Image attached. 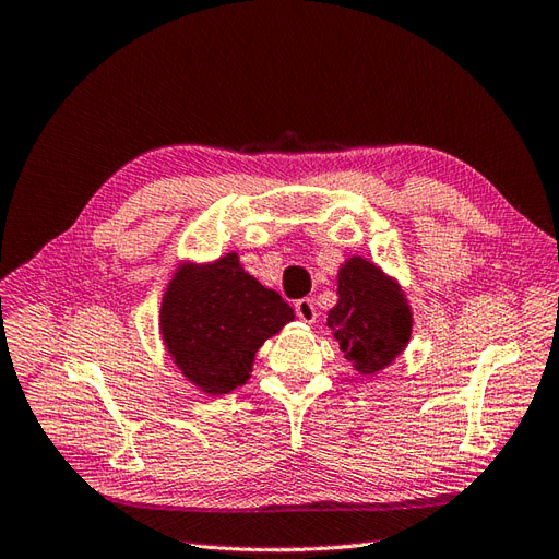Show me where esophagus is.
Returning a JSON list of instances; mask_svg holds the SVG:
<instances>
[{"mask_svg":"<svg viewBox=\"0 0 559 559\" xmlns=\"http://www.w3.org/2000/svg\"><path fill=\"white\" fill-rule=\"evenodd\" d=\"M295 313L299 317V321H305V323L317 321V307H313V302H311L309 297L297 299V302H295Z\"/></svg>","mask_w":559,"mask_h":559,"instance_id":"esophagus-1","label":"esophagus"}]
</instances>
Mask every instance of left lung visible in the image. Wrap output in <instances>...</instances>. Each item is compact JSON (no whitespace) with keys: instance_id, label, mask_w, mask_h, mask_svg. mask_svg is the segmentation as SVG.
I'll return each instance as SVG.
<instances>
[{"instance_id":"obj_1","label":"left lung","mask_w":559,"mask_h":559,"mask_svg":"<svg viewBox=\"0 0 559 559\" xmlns=\"http://www.w3.org/2000/svg\"><path fill=\"white\" fill-rule=\"evenodd\" d=\"M328 328L356 373L376 376L408 347L413 311L396 278L354 254L337 271V305L328 311Z\"/></svg>"}]
</instances>
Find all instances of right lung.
<instances>
[{
  "label": "right lung",
  "mask_w": 559,
  "mask_h": 559,
  "mask_svg": "<svg viewBox=\"0 0 559 559\" xmlns=\"http://www.w3.org/2000/svg\"><path fill=\"white\" fill-rule=\"evenodd\" d=\"M290 321L293 307L250 276L238 252H226L175 269L157 325L179 373L203 394L222 396L250 380L257 352Z\"/></svg>",
  "instance_id": "right-lung-1"
}]
</instances>
